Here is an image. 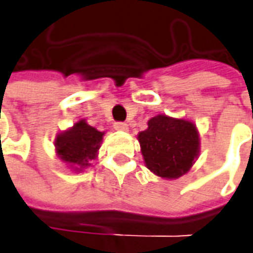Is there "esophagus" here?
Here are the masks:
<instances>
[{
    "label": "esophagus",
    "instance_id": "1",
    "mask_svg": "<svg viewBox=\"0 0 253 253\" xmlns=\"http://www.w3.org/2000/svg\"><path fill=\"white\" fill-rule=\"evenodd\" d=\"M113 127H115L116 130H123V131H126L127 128H128L127 123H125V122H115Z\"/></svg>",
    "mask_w": 253,
    "mask_h": 253
}]
</instances>
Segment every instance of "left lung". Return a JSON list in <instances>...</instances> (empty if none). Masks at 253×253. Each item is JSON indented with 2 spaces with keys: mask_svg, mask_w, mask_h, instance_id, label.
<instances>
[{
  "mask_svg": "<svg viewBox=\"0 0 253 253\" xmlns=\"http://www.w3.org/2000/svg\"><path fill=\"white\" fill-rule=\"evenodd\" d=\"M138 141L148 169L166 178L183 176L198 155V131L187 120L155 116L138 134Z\"/></svg>",
  "mask_w": 253,
  "mask_h": 253,
  "instance_id": "8db88e82",
  "label": "left lung"
}]
</instances>
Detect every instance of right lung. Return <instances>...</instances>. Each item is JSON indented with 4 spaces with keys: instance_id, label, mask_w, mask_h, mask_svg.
I'll use <instances>...</instances> for the list:
<instances>
[{
    "instance_id": "right-lung-1",
    "label": "right lung",
    "mask_w": 253,
    "mask_h": 253,
    "mask_svg": "<svg viewBox=\"0 0 253 253\" xmlns=\"http://www.w3.org/2000/svg\"><path fill=\"white\" fill-rule=\"evenodd\" d=\"M102 135L104 133L88 126L84 120H80L73 128L58 135L56 151L65 162L88 166V161L94 159L97 155Z\"/></svg>"
}]
</instances>
